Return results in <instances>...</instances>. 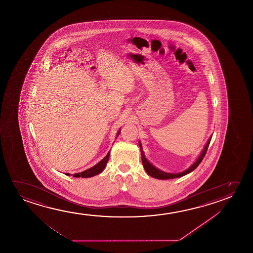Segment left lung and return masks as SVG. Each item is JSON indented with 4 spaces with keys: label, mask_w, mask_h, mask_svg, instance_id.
I'll list each match as a JSON object with an SVG mask.
<instances>
[{
    "label": "left lung",
    "mask_w": 253,
    "mask_h": 253,
    "mask_svg": "<svg viewBox=\"0 0 253 253\" xmlns=\"http://www.w3.org/2000/svg\"><path fill=\"white\" fill-rule=\"evenodd\" d=\"M210 141H211V137H210L209 141H208V143H207L206 145H205V147L203 149V151H202V154L200 155L197 160L195 161V163L193 164L192 166H191L190 168L187 169L186 171H182V172H179V173H168V172H165V171H160L159 170L158 168H156L155 167H153L152 164L150 163L149 161H148L146 159H145V157H144V153L143 152V149H142V145H141V143L139 142V147H140L141 151V157H142V163H143V166H144V170L146 171L148 174L150 175V176H152L153 178H155V179H174V178H179V177H182L184 175L187 174V173H189L191 171H194L195 168L198 167L199 165L201 164L202 160H203V158L205 157L206 155L207 151H208V148H209V145L210 144Z\"/></svg>",
    "instance_id": "obj_1"
}]
</instances>
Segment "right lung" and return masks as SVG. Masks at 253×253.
Here are the masks:
<instances>
[{
    "label": "right lung",
    "instance_id": "obj_1",
    "mask_svg": "<svg viewBox=\"0 0 253 253\" xmlns=\"http://www.w3.org/2000/svg\"><path fill=\"white\" fill-rule=\"evenodd\" d=\"M119 134H120V130L117 133V136H118ZM109 154H110V153H109H109L107 154L105 158L101 160V161H100L97 165H95L93 168H89V169H87V170H85V171H82V172L75 173V174L73 175V176L76 177V178H81V177H82V178H89V177H93L94 175L101 173V171H103V169L105 168L106 165L108 163V161H109ZM66 174L70 176L69 173H66Z\"/></svg>",
    "mask_w": 253,
    "mask_h": 253
}]
</instances>
